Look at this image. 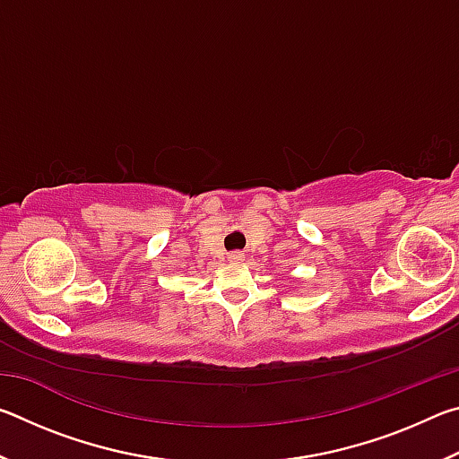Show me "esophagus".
<instances>
[{"label": "esophagus", "mask_w": 459, "mask_h": 459, "mask_svg": "<svg viewBox=\"0 0 459 459\" xmlns=\"http://www.w3.org/2000/svg\"><path fill=\"white\" fill-rule=\"evenodd\" d=\"M243 257H245V255L240 253V251H232V253L229 255V259H230V261H237V263L243 261Z\"/></svg>", "instance_id": "1"}]
</instances>
